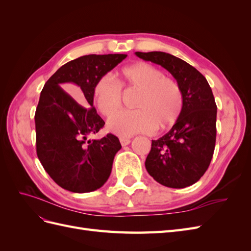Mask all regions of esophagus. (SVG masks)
I'll return each instance as SVG.
<instances>
[{
  "label": "esophagus",
  "mask_w": 251,
  "mask_h": 251,
  "mask_svg": "<svg viewBox=\"0 0 251 251\" xmlns=\"http://www.w3.org/2000/svg\"><path fill=\"white\" fill-rule=\"evenodd\" d=\"M119 141H120L121 146H123V147H126V146H127V144L131 143V140L128 138H120Z\"/></svg>",
  "instance_id": "34e87169"
}]
</instances>
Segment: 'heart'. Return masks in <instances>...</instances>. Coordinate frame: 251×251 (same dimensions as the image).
<instances>
[{
	"mask_svg": "<svg viewBox=\"0 0 251 251\" xmlns=\"http://www.w3.org/2000/svg\"><path fill=\"white\" fill-rule=\"evenodd\" d=\"M120 86L139 91L134 102L137 110L119 112L108 121V130L128 137L139 133H153L157 126L173 125L183 108V96L178 83L148 63L139 62L119 72ZM109 75H103L93 88L97 110L111 116L121 105V89Z\"/></svg>",
	"mask_w": 251,
	"mask_h": 251,
	"instance_id": "heart-1",
	"label": "heart"
}]
</instances>
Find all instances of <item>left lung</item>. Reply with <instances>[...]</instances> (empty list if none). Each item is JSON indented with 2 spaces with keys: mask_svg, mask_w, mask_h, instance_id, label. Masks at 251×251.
<instances>
[{
  "mask_svg": "<svg viewBox=\"0 0 251 251\" xmlns=\"http://www.w3.org/2000/svg\"><path fill=\"white\" fill-rule=\"evenodd\" d=\"M135 54L168 70L183 96V108L173 127L162 137L151 140L146 169L164 186L193 185L208 169L215 151L217 105L211 88L196 68L170 53Z\"/></svg>",
  "mask_w": 251,
  "mask_h": 251,
  "instance_id": "1",
  "label": "left lung"
}]
</instances>
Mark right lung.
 I'll return each mask as SVG.
<instances>
[{"mask_svg": "<svg viewBox=\"0 0 251 251\" xmlns=\"http://www.w3.org/2000/svg\"><path fill=\"white\" fill-rule=\"evenodd\" d=\"M126 54H89L65 64L45 83L35 111L36 154L57 185L72 193L100 188L110 177L119 139H88L104 126L93 107L95 82ZM80 91V105L60 88Z\"/></svg>", "mask_w": 251, "mask_h": 251, "instance_id": "add662e5", "label": "right lung"}]
</instances>
